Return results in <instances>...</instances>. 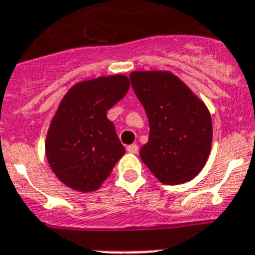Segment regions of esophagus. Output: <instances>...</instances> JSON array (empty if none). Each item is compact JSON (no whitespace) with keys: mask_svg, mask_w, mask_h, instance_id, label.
I'll list each match as a JSON object with an SVG mask.
<instances>
[{"mask_svg":"<svg viewBox=\"0 0 255 255\" xmlns=\"http://www.w3.org/2000/svg\"><path fill=\"white\" fill-rule=\"evenodd\" d=\"M126 150H128L130 154H137V152H138V144H135V143L129 144V146L126 147Z\"/></svg>","mask_w":255,"mask_h":255,"instance_id":"34e87169","label":"esophagus"}]
</instances>
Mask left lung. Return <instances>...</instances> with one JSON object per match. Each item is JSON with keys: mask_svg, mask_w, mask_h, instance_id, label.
<instances>
[{"mask_svg": "<svg viewBox=\"0 0 255 255\" xmlns=\"http://www.w3.org/2000/svg\"><path fill=\"white\" fill-rule=\"evenodd\" d=\"M130 81L148 118L142 162L163 184H182L208 159L212 120L203 101L180 79L163 71H134Z\"/></svg>", "mask_w": 255, "mask_h": 255, "instance_id": "left-lung-1", "label": "left lung"}]
</instances>
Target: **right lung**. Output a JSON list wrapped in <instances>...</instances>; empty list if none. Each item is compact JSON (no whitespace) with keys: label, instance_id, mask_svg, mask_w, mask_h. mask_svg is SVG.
<instances>
[{"label":"right lung","instance_id":"right-lung-1","mask_svg":"<svg viewBox=\"0 0 255 255\" xmlns=\"http://www.w3.org/2000/svg\"><path fill=\"white\" fill-rule=\"evenodd\" d=\"M124 75L77 83L60 101L46 138V155L59 180L91 192L111 175L125 154L107 112L128 93Z\"/></svg>","mask_w":255,"mask_h":255}]
</instances>
